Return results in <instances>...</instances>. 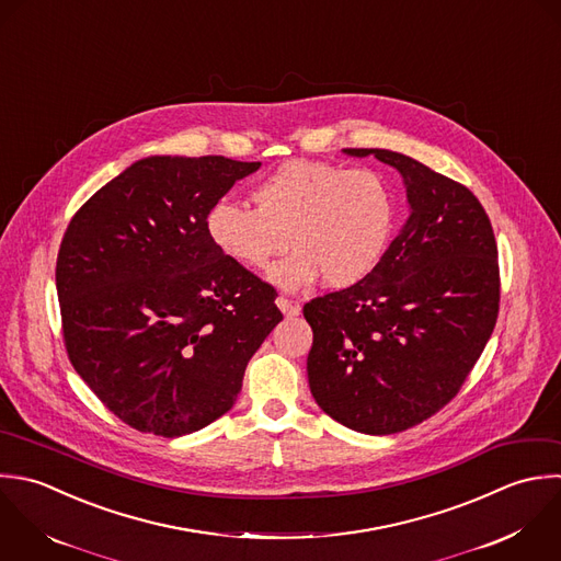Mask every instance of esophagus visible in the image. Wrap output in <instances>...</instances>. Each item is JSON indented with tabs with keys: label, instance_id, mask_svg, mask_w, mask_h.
Here are the masks:
<instances>
[{
	"label": "esophagus",
	"instance_id": "esophagus-1",
	"mask_svg": "<svg viewBox=\"0 0 561 561\" xmlns=\"http://www.w3.org/2000/svg\"><path fill=\"white\" fill-rule=\"evenodd\" d=\"M275 304H277V308H279L286 317H297V314L301 312L299 301H293V299H288V297H277Z\"/></svg>",
	"mask_w": 561,
	"mask_h": 561
}]
</instances>
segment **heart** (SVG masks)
Here are the masks:
<instances>
[{"label": "heart", "instance_id": "heart-1", "mask_svg": "<svg viewBox=\"0 0 561 561\" xmlns=\"http://www.w3.org/2000/svg\"><path fill=\"white\" fill-rule=\"evenodd\" d=\"M251 203L253 209L216 201L205 216L207 238L249 271L266 268L286 247L295 249L268 273L286 290L319 277L330 288L363 282L396 231V194L371 168L290 161L253 185Z\"/></svg>", "mask_w": 561, "mask_h": 561}]
</instances>
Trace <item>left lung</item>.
Masks as SVG:
<instances>
[{"label":"left lung","instance_id":"8db88e82","mask_svg":"<svg viewBox=\"0 0 561 561\" xmlns=\"http://www.w3.org/2000/svg\"><path fill=\"white\" fill-rule=\"evenodd\" d=\"M343 152L393 165L411 214L371 275L304 306L308 382L339 424L393 435L442 411L481 358L499 319V249L466 185L402 152Z\"/></svg>","mask_w":561,"mask_h":561}]
</instances>
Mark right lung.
Here are the masks:
<instances>
[{
	"label": "right lung",
	"instance_id": "right-lung-1",
	"mask_svg": "<svg viewBox=\"0 0 561 561\" xmlns=\"http://www.w3.org/2000/svg\"><path fill=\"white\" fill-rule=\"evenodd\" d=\"M260 161L146 157L69 220L56 257L76 374L139 433L181 437L225 415L282 321L275 288L229 262L207 209Z\"/></svg>",
	"mask_w": 561,
	"mask_h": 561
}]
</instances>
